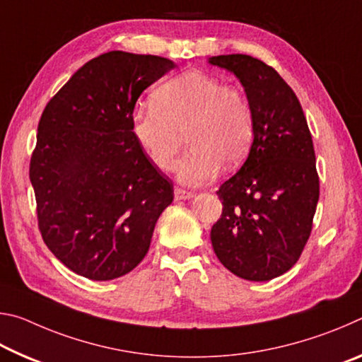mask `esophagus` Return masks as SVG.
Segmentation results:
<instances>
[{
	"instance_id": "1",
	"label": "esophagus",
	"mask_w": 362,
	"mask_h": 362,
	"mask_svg": "<svg viewBox=\"0 0 362 362\" xmlns=\"http://www.w3.org/2000/svg\"><path fill=\"white\" fill-rule=\"evenodd\" d=\"M174 196H175L177 201H180V199H192L193 196H194V193L193 192H187V189H183V188H175L174 189Z\"/></svg>"
}]
</instances>
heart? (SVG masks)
Masks as SVG:
<instances>
[{
	"instance_id": "obj_1",
	"label": "heart",
	"mask_w": 362,
	"mask_h": 362,
	"mask_svg": "<svg viewBox=\"0 0 362 362\" xmlns=\"http://www.w3.org/2000/svg\"><path fill=\"white\" fill-rule=\"evenodd\" d=\"M131 131L156 168L169 170L182 148L189 151L175 164L185 185L211 182L220 168L244 161L255 134L254 113L240 89L225 86L203 71H185L163 83L151 94V107H139Z\"/></svg>"
}]
</instances>
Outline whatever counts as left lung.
<instances>
[{
    "mask_svg": "<svg viewBox=\"0 0 362 362\" xmlns=\"http://www.w3.org/2000/svg\"><path fill=\"white\" fill-rule=\"evenodd\" d=\"M243 84L255 134L241 169L218 188L214 252L233 274L269 281L296 265L308 241L320 177L302 105L279 73L246 54L209 57Z\"/></svg>",
    "mask_w": 362,
    "mask_h": 362,
    "instance_id": "8db88e82",
    "label": "left lung"
}]
</instances>
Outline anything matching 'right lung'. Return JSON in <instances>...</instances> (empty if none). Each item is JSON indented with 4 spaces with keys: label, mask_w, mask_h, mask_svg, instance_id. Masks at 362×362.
<instances>
[{
    "label": "right lung",
    "mask_w": 362,
    "mask_h": 362,
    "mask_svg": "<svg viewBox=\"0 0 362 362\" xmlns=\"http://www.w3.org/2000/svg\"><path fill=\"white\" fill-rule=\"evenodd\" d=\"M173 60L112 51L84 64L41 115L30 161L38 226L73 273L110 281L148 252L174 187L131 131L136 102Z\"/></svg>",
    "instance_id": "obj_1"
}]
</instances>
